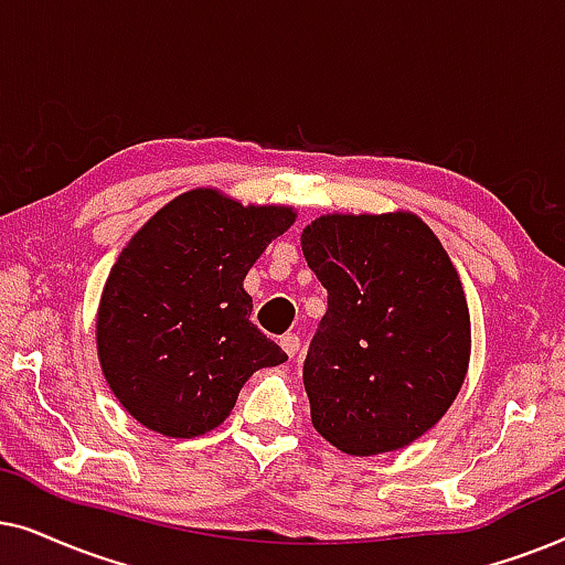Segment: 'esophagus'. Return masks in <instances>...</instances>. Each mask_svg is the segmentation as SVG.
<instances>
[{
  "instance_id": "34e87169",
  "label": "esophagus",
  "mask_w": 565,
  "mask_h": 565,
  "mask_svg": "<svg viewBox=\"0 0 565 565\" xmlns=\"http://www.w3.org/2000/svg\"><path fill=\"white\" fill-rule=\"evenodd\" d=\"M281 349L289 353V356H297V351H299V335L297 333H287V335H281Z\"/></svg>"
}]
</instances>
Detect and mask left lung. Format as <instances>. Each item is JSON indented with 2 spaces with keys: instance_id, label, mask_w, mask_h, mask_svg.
<instances>
[{
  "instance_id": "1",
  "label": "left lung",
  "mask_w": 565,
  "mask_h": 565,
  "mask_svg": "<svg viewBox=\"0 0 565 565\" xmlns=\"http://www.w3.org/2000/svg\"><path fill=\"white\" fill-rule=\"evenodd\" d=\"M302 253L328 289L305 359L312 426L345 455L408 447L455 403L470 364L460 276L411 212L326 214Z\"/></svg>"
}]
</instances>
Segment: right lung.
I'll return each mask as SVG.
<instances>
[{
  "instance_id": "add662e5",
  "label": "right lung",
  "mask_w": 565,
  "mask_h": 565,
  "mask_svg": "<svg viewBox=\"0 0 565 565\" xmlns=\"http://www.w3.org/2000/svg\"><path fill=\"white\" fill-rule=\"evenodd\" d=\"M295 216L195 188L120 250L97 307V359L141 426L175 439L212 431L253 372L287 361L250 322L243 281Z\"/></svg>"
}]
</instances>
